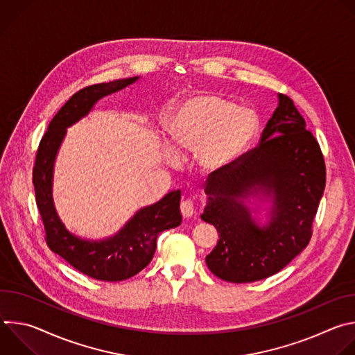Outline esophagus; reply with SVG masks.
Masks as SVG:
<instances>
[{
  "label": "esophagus",
  "mask_w": 355,
  "mask_h": 355,
  "mask_svg": "<svg viewBox=\"0 0 355 355\" xmlns=\"http://www.w3.org/2000/svg\"><path fill=\"white\" fill-rule=\"evenodd\" d=\"M195 212H196V209H195V205L191 199H184L181 202V214L184 218H187V219L192 218L195 215Z\"/></svg>",
  "instance_id": "obj_1"
}]
</instances>
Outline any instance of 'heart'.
<instances>
[{"label": "heart", "instance_id": "obj_1", "mask_svg": "<svg viewBox=\"0 0 355 355\" xmlns=\"http://www.w3.org/2000/svg\"><path fill=\"white\" fill-rule=\"evenodd\" d=\"M252 111L214 95L188 99L168 119L167 132L180 151L199 150L200 163L220 168L233 162L256 136Z\"/></svg>", "mask_w": 355, "mask_h": 355}]
</instances>
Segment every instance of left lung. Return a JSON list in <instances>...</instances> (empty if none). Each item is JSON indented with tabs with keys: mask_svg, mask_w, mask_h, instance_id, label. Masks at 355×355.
I'll list each match as a JSON object with an SVG mask.
<instances>
[{
	"mask_svg": "<svg viewBox=\"0 0 355 355\" xmlns=\"http://www.w3.org/2000/svg\"><path fill=\"white\" fill-rule=\"evenodd\" d=\"M326 185L320 146L293 101L279 94L259 146L209 174V202L200 219L214 225L219 241L207 256L209 270L234 284L281 271L305 248ZM251 191L273 193L275 216L260 230L236 199Z\"/></svg>",
	"mask_w": 355,
	"mask_h": 355,
	"instance_id": "8db88e82",
	"label": "left lung"
}]
</instances>
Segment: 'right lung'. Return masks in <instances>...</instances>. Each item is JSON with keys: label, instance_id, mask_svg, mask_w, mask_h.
<instances>
[{"label": "right lung", "instance_id": "1", "mask_svg": "<svg viewBox=\"0 0 355 355\" xmlns=\"http://www.w3.org/2000/svg\"><path fill=\"white\" fill-rule=\"evenodd\" d=\"M136 80L137 77L92 84L71 95L50 121L39 143L32 171L46 244L76 270L98 281L116 282L140 272L155 256L157 236L167 229L180 226L182 220L180 212L181 191H173L157 204L139 211L116 236L91 243L70 234L59 220L53 207V163L66 128L85 116L98 99L125 88Z\"/></svg>", "mask_w": 355, "mask_h": 355}]
</instances>
